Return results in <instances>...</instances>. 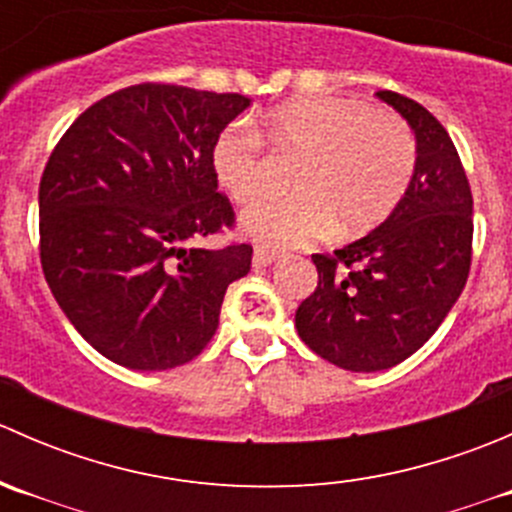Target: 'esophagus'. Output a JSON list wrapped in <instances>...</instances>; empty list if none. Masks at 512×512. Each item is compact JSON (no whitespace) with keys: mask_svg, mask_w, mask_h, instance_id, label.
<instances>
[{"mask_svg":"<svg viewBox=\"0 0 512 512\" xmlns=\"http://www.w3.org/2000/svg\"><path fill=\"white\" fill-rule=\"evenodd\" d=\"M277 260V252L275 250H267V247L257 245L255 247V255H252V265L255 267H267Z\"/></svg>","mask_w":512,"mask_h":512,"instance_id":"1","label":"esophagus"}]
</instances>
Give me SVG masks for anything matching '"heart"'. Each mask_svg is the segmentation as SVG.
<instances>
[{
  "mask_svg": "<svg viewBox=\"0 0 512 512\" xmlns=\"http://www.w3.org/2000/svg\"><path fill=\"white\" fill-rule=\"evenodd\" d=\"M280 156L299 159L287 198H270L242 215V227L267 245H304L337 223L339 235L371 230L394 213L416 173L418 146L409 123L354 96H304L267 113ZM215 180L237 203L270 188L265 141L250 121H232L210 153Z\"/></svg>",
  "mask_w": 512,
  "mask_h": 512,
  "instance_id": "1",
  "label": "heart"
}]
</instances>
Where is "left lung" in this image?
I'll list each match as a JSON object with an SVG mask.
<instances>
[{
	"label": "left lung",
	"instance_id": "8db88e82",
	"mask_svg": "<svg viewBox=\"0 0 512 512\" xmlns=\"http://www.w3.org/2000/svg\"><path fill=\"white\" fill-rule=\"evenodd\" d=\"M416 133V173L376 230L312 255L317 289L294 314L302 342L347 371H381L418 352L461 297L473 255V195L446 128L414 98L379 91Z\"/></svg>",
	"mask_w": 512,
	"mask_h": 512
}]
</instances>
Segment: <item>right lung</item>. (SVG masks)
Masks as SVG:
<instances>
[{
  "label": "right lung",
  "instance_id": "add662e5",
  "mask_svg": "<svg viewBox=\"0 0 512 512\" xmlns=\"http://www.w3.org/2000/svg\"><path fill=\"white\" fill-rule=\"evenodd\" d=\"M240 94L136 84L86 108L39 183V257L76 332L116 364L163 371L213 339L252 247L193 242L235 227L210 153Z\"/></svg>",
  "mask_w": 512,
  "mask_h": 512
}]
</instances>
